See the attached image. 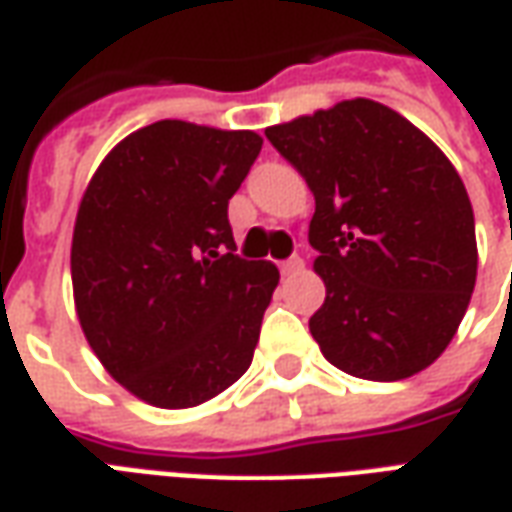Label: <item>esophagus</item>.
<instances>
[{
	"label": "esophagus",
	"mask_w": 512,
	"mask_h": 512,
	"mask_svg": "<svg viewBox=\"0 0 512 512\" xmlns=\"http://www.w3.org/2000/svg\"><path fill=\"white\" fill-rule=\"evenodd\" d=\"M305 270V261L300 256H292V259L281 261V272L283 275H297V272Z\"/></svg>",
	"instance_id": "34e87169"
}]
</instances>
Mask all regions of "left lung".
Instances as JSON below:
<instances>
[{
  "mask_svg": "<svg viewBox=\"0 0 512 512\" xmlns=\"http://www.w3.org/2000/svg\"><path fill=\"white\" fill-rule=\"evenodd\" d=\"M316 201L308 240L327 297L311 335L346 374L398 382L445 352L477 278L472 201L423 130L341 100L264 130Z\"/></svg>",
  "mask_w": 512,
  "mask_h": 512,
  "instance_id": "1",
  "label": "left lung"
}]
</instances>
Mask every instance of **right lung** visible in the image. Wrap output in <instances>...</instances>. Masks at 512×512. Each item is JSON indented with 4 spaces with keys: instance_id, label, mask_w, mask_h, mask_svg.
Masks as SVG:
<instances>
[{
    "instance_id": "1",
    "label": "right lung",
    "mask_w": 512,
    "mask_h": 512,
    "mask_svg": "<svg viewBox=\"0 0 512 512\" xmlns=\"http://www.w3.org/2000/svg\"><path fill=\"white\" fill-rule=\"evenodd\" d=\"M253 130L160 119L100 160L78 204L70 278L84 338L138 401L190 409L253 360L281 272L234 256L229 199Z\"/></svg>"
}]
</instances>
